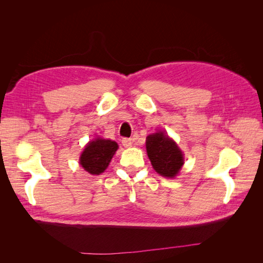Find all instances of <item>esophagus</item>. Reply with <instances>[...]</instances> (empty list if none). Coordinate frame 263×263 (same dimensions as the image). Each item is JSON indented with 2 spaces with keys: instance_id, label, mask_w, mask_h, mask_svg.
I'll return each mask as SVG.
<instances>
[{
  "instance_id": "esophagus-1",
  "label": "esophagus",
  "mask_w": 263,
  "mask_h": 263,
  "mask_svg": "<svg viewBox=\"0 0 263 263\" xmlns=\"http://www.w3.org/2000/svg\"><path fill=\"white\" fill-rule=\"evenodd\" d=\"M122 144H123V146H124L125 148H129V147H132L133 141H132L130 138H123Z\"/></svg>"
}]
</instances>
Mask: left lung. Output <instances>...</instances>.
Segmentation results:
<instances>
[{
  "label": "left lung",
  "mask_w": 263,
  "mask_h": 263,
  "mask_svg": "<svg viewBox=\"0 0 263 263\" xmlns=\"http://www.w3.org/2000/svg\"><path fill=\"white\" fill-rule=\"evenodd\" d=\"M147 155L156 172L164 178L177 177L184 158L181 149L165 132L151 134L146 139Z\"/></svg>",
  "instance_id": "obj_1"
}]
</instances>
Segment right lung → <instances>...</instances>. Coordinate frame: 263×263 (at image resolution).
<instances>
[{
  "label": "right lung",
  "mask_w": 263,
  "mask_h": 263,
  "mask_svg": "<svg viewBox=\"0 0 263 263\" xmlns=\"http://www.w3.org/2000/svg\"><path fill=\"white\" fill-rule=\"evenodd\" d=\"M117 149V142L113 140L95 138L85 146L79 162L86 172L99 176L106 170Z\"/></svg>",
  "instance_id": "add662e5"
}]
</instances>
